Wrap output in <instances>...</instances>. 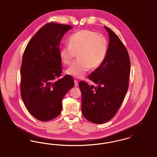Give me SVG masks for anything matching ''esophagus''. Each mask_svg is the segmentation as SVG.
Instances as JSON below:
<instances>
[{"label": "esophagus", "instance_id": "1", "mask_svg": "<svg viewBox=\"0 0 157 157\" xmlns=\"http://www.w3.org/2000/svg\"><path fill=\"white\" fill-rule=\"evenodd\" d=\"M78 86V82L77 80H75V86L77 87Z\"/></svg>", "mask_w": 157, "mask_h": 157}]
</instances>
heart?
I'll return each mask as SVG.
<instances>
[{
  "mask_svg": "<svg viewBox=\"0 0 157 157\" xmlns=\"http://www.w3.org/2000/svg\"><path fill=\"white\" fill-rule=\"evenodd\" d=\"M108 50V41L104 35L89 30H82L69 37L68 46L60 48L61 61L70 64L77 55V60L66 73L77 78H82L89 68L98 67L104 60Z\"/></svg>",
  "mask_w": 157,
  "mask_h": 157,
  "instance_id": "heart-1",
  "label": "heart"
}]
</instances>
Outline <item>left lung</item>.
Returning a JSON list of instances; mask_svg holds the SVG:
<instances>
[{
    "mask_svg": "<svg viewBox=\"0 0 157 157\" xmlns=\"http://www.w3.org/2000/svg\"><path fill=\"white\" fill-rule=\"evenodd\" d=\"M109 44L102 64L89 75L97 85L79 82L82 93V111L89 121L103 124L116 115L128 89L130 57L123 42L109 27Z\"/></svg>",
    "mask_w": 157,
    "mask_h": 157,
    "instance_id": "left-lung-1",
    "label": "left lung"
}]
</instances>
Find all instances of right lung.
I'll return each mask as SVG.
<instances>
[{
	"instance_id": "right-lung-1",
	"label": "right lung",
	"mask_w": 157,
	"mask_h": 157,
	"mask_svg": "<svg viewBox=\"0 0 157 157\" xmlns=\"http://www.w3.org/2000/svg\"><path fill=\"white\" fill-rule=\"evenodd\" d=\"M68 25L48 23L28 43L21 68V96L29 112L41 121L53 120L62 109V100L75 82L62 73L59 45Z\"/></svg>"
}]
</instances>
